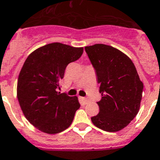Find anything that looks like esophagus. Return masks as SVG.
<instances>
[{
	"label": "esophagus",
	"mask_w": 160,
	"mask_h": 160,
	"mask_svg": "<svg viewBox=\"0 0 160 160\" xmlns=\"http://www.w3.org/2000/svg\"><path fill=\"white\" fill-rule=\"evenodd\" d=\"M79 100H80V104H81V105H86V104L88 102V100L87 99V98H85V97H79Z\"/></svg>",
	"instance_id": "1"
}]
</instances>
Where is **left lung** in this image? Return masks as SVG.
Here are the masks:
<instances>
[{"mask_svg":"<svg viewBox=\"0 0 160 160\" xmlns=\"http://www.w3.org/2000/svg\"><path fill=\"white\" fill-rule=\"evenodd\" d=\"M94 67L100 84L99 113L91 118L94 126L117 132L130 124L138 114L143 84L135 66L126 54L105 44L84 47Z\"/></svg>","mask_w":160,"mask_h":160,"instance_id":"obj_1","label":"left lung"}]
</instances>
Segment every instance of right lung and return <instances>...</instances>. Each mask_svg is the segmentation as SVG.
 I'll return each mask as SVG.
<instances>
[{"mask_svg":"<svg viewBox=\"0 0 160 160\" xmlns=\"http://www.w3.org/2000/svg\"><path fill=\"white\" fill-rule=\"evenodd\" d=\"M83 47L53 42L29 55L19 73L17 97L22 113L36 129L49 134L72 124L80 105L77 97L57 92L68 64L80 59Z\"/></svg>","mask_w":160,"mask_h":160,"instance_id":"obj_1","label":"right lung"}]
</instances>
